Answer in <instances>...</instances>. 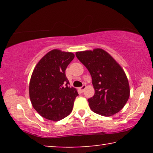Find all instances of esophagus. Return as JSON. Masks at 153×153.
Returning a JSON list of instances; mask_svg holds the SVG:
<instances>
[{
    "label": "esophagus",
    "mask_w": 153,
    "mask_h": 153,
    "mask_svg": "<svg viewBox=\"0 0 153 153\" xmlns=\"http://www.w3.org/2000/svg\"><path fill=\"white\" fill-rule=\"evenodd\" d=\"M85 88H86V85H83V86H81L79 89L81 90V92H83V91H84V90L85 89Z\"/></svg>",
    "instance_id": "34e87169"
}]
</instances>
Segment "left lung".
Wrapping results in <instances>:
<instances>
[{"instance_id":"obj_1","label":"left lung","mask_w":153,"mask_h":153,"mask_svg":"<svg viewBox=\"0 0 153 153\" xmlns=\"http://www.w3.org/2000/svg\"><path fill=\"white\" fill-rule=\"evenodd\" d=\"M92 76L95 95L88 100L91 110L103 116L118 113L129 97V81L120 65L100 48L76 52Z\"/></svg>"}]
</instances>
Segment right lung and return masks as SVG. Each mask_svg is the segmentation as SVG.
I'll return each mask as SVG.
<instances>
[{"mask_svg":"<svg viewBox=\"0 0 153 153\" xmlns=\"http://www.w3.org/2000/svg\"><path fill=\"white\" fill-rule=\"evenodd\" d=\"M72 52L53 49L35 65L29 83L32 106L42 117L58 121L72 112L78 92L68 86L65 70L74 59Z\"/></svg>","mask_w":153,"mask_h":153,"instance_id":"add662e5","label":"right lung"}]
</instances>
